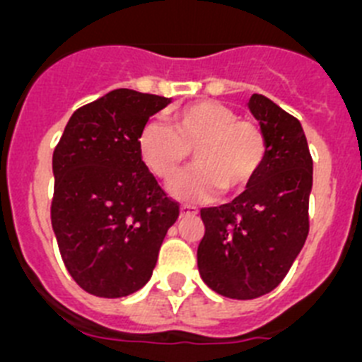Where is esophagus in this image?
I'll return each instance as SVG.
<instances>
[{
  "label": "esophagus",
  "instance_id": "1",
  "mask_svg": "<svg viewBox=\"0 0 362 362\" xmlns=\"http://www.w3.org/2000/svg\"><path fill=\"white\" fill-rule=\"evenodd\" d=\"M179 212H181V217H190V216H197L199 210H197L196 206H192V204H181Z\"/></svg>",
  "mask_w": 362,
  "mask_h": 362
}]
</instances>
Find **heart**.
<instances>
[{
    "mask_svg": "<svg viewBox=\"0 0 362 362\" xmlns=\"http://www.w3.org/2000/svg\"><path fill=\"white\" fill-rule=\"evenodd\" d=\"M146 168L172 181L192 152L196 166L177 177L168 192L181 201H206L223 188L235 194L250 187L267 159L263 130L217 101H197L174 112L166 124L152 121L137 137Z\"/></svg>",
    "mask_w": 362,
    "mask_h": 362,
    "instance_id": "obj_1",
    "label": "heart"
}]
</instances>
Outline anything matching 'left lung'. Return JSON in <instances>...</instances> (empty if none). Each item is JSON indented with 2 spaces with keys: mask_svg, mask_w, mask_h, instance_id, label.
<instances>
[{
  "mask_svg": "<svg viewBox=\"0 0 362 362\" xmlns=\"http://www.w3.org/2000/svg\"><path fill=\"white\" fill-rule=\"evenodd\" d=\"M267 139L254 183L232 203L201 210L204 235L197 268L209 288L230 299H255L288 274L308 235L313 161L299 121L274 101H248Z\"/></svg>",
  "mask_w": 362,
  "mask_h": 362,
  "instance_id": "1",
  "label": "left lung"
}]
</instances>
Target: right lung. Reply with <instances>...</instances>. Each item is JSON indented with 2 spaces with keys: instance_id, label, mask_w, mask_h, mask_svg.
I'll use <instances>...</instances> for the list:
<instances>
[{
  "instance_id": "1",
  "label": "right lung",
  "mask_w": 362,
  "mask_h": 362,
  "mask_svg": "<svg viewBox=\"0 0 362 362\" xmlns=\"http://www.w3.org/2000/svg\"><path fill=\"white\" fill-rule=\"evenodd\" d=\"M172 98L117 88L78 108L52 156L50 217L63 263L85 292L107 299L141 290L179 206L137 152L150 116Z\"/></svg>"
}]
</instances>
